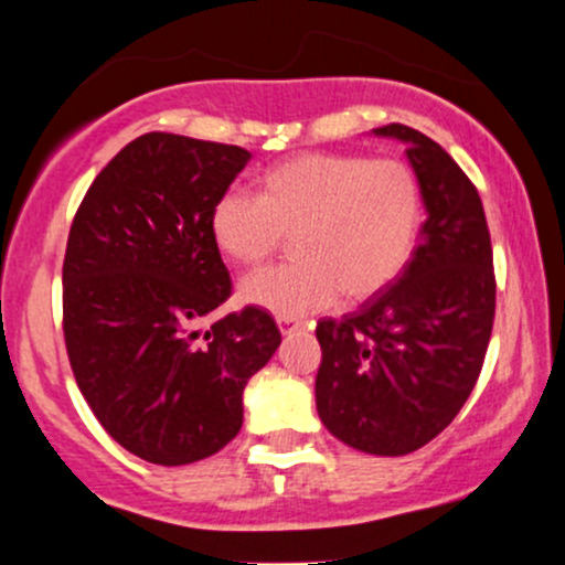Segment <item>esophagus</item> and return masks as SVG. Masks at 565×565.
<instances>
[{
	"mask_svg": "<svg viewBox=\"0 0 565 565\" xmlns=\"http://www.w3.org/2000/svg\"><path fill=\"white\" fill-rule=\"evenodd\" d=\"M276 323H278V329H281V332H289V329H295V327H300V319H295V316H276Z\"/></svg>",
	"mask_w": 565,
	"mask_h": 565,
	"instance_id": "1",
	"label": "esophagus"
}]
</instances>
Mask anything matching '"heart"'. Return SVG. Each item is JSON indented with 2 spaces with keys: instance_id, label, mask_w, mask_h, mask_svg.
Wrapping results in <instances>:
<instances>
[{
  "instance_id": "b5f03b06",
  "label": "heart",
  "mask_w": 565,
  "mask_h": 565,
  "mask_svg": "<svg viewBox=\"0 0 565 565\" xmlns=\"http://www.w3.org/2000/svg\"><path fill=\"white\" fill-rule=\"evenodd\" d=\"M423 225V185L406 161L327 151L278 161L260 196L228 191L210 215L217 249L238 265L265 263L295 233L300 260L242 281V300L276 316L374 297L412 260Z\"/></svg>"
}]
</instances>
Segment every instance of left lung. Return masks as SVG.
I'll list each match as a JSON object with an SVG mask.
<instances>
[{
	"label": "left lung",
	"instance_id": "1",
	"mask_svg": "<svg viewBox=\"0 0 565 565\" xmlns=\"http://www.w3.org/2000/svg\"><path fill=\"white\" fill-rule=\"evenodd\" d=\"M423 185V238L401 276L342 319H321L316 408L334 438L380 457L423 449L476 387L497 308L494 252L478 188L436 140L406 125Z\"/></svg>",
	"mask_w": 565,
	"mask_h": 565
}]
</instances>
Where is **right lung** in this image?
Masks as SVG:
<instances>
[{
    "instance_id": "right-lung-1",
    "label": "right lung",
    "mask_w": 565,
    "mask_h": 565,
    "mask_svg": "<svg viewBox=\"0 0 565 565\" xmlns=\"http://www.w3.org/2000/svg\"><path fill=\"white\" fill-rule=\"evenodd\" d=\"M252 153L148 132L84 193L63 260V337L76 385L116 444L191 465L236 438L244 385L281 332L255 305L199 323L233 284L210 215Z\"/></svg>"
}]
</instances>
